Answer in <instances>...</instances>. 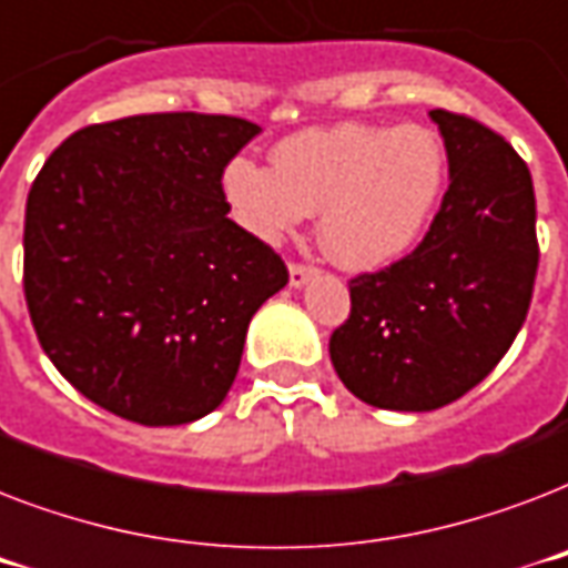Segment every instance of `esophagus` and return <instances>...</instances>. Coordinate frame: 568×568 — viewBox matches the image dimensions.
Returning a JSON list of instances; mask_svg holds the SVG:
<instances>
[{"label":"esophagus","instance_id":"obj_1","mask_svg":"<svg viewBox=\"0 0 568 568\" xmlns=\"http://www.w3.org/2000/svg\"><path fill=\"white\" fill-rule=\"evenodd\" d=\"M312 276H315V267H310V265L288 267V285H292V288H303V285L310 283Z\"/></svg>","mask_w":568,"mask_h":568}]
</instances>
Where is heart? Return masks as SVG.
I'll return each mask as SVG.
<instances>
[{
    "label": "heart",
    "mask_w": 568,
    "mask_h": 568,
    "mask_svg": "<svg viewBox=\"0 0 568 568\" xmlns=\"http://www.w3.org/2000/svg\"><path fill=\"white\" fill-rule=\"evenodd\" d=\"M274 168L235 155L221 173L232 217L276 244L321 212V247L345 271H379L422 241L445 189V146L424 126L303 129L271 150Z\"/></svg>",
    "instance_id": "b5f03b06"
}]
</instances>
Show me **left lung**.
<instances>
[{
    "mask_svg": "<svg viewBox=\"0 0 568 568\" xmlns=\"http://www.w3.org/2000/svg\"><path fill=\"white\" fill-rule=\"evenodd\" d=\"M450 185L418 247L351 280V318L329 338L338 379L365 404L427 413L475 388L528 315L537 196L528 164L484 123L433 109Z\"/></svg>",
    "mask_w": 568,
    "mask_h": 568,
    "instance_id": "1",
    "label": "left lung"
}]
</instances>
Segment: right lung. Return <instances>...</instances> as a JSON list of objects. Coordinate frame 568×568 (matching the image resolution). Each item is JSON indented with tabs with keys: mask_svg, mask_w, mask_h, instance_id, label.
I'll return each instance as SVG.
<instances>
[{
	"mask_svg": "<svg viewBox=\"0 0 568 568\" xmlns=\"http://www.w3.org/2000/svg\"><path fill=\"white\" fill-rule=\"evenodd\" d=\"M262 129L226 114L84 126L26 203L22 288L43 354L102 409L173 427L223 404L283 258L230 221L221 173Z\"/></svg>",
	"mask_w": 568,
	"mask_h": 568,
	"instance_id": "1",
	"label": "right lung"
}]
</instances>
